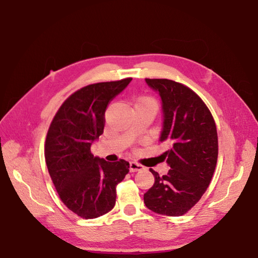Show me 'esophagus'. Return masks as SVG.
Listing matches in <instances>:
<instances>
[{
    "label": "esophagus",
    "instance_id": "1",
    "mask_svg": "<svg viewBox=\"0 0 258 258\" xmlns=\"http://www.w3.org/2000/svg\"><path fill=\"white\" fill-rule=\"evenodd\" d=\"M142 165H140L139 163H135V162H131L130 163V172H138L141 171L142 169Z\"/></svg>",
    "mask_w": 258,
    "mask_h": 258
}]
</instances>
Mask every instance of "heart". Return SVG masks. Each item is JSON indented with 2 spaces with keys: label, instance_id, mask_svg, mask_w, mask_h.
Instances as JSON below:
<instances>
[{
  "label": "heart",
  "instance_id": "heart-1",
  "mask_svg": "<svg viewBox=\"0 0 258 258\" xmlns=\"http://www.w3.org/2000/svg\"><path fill=\"white\" fill-rule=\"evenodd\" d=\"M136 105H145V106H149V107H151L152 109H154V111H156V108H157V103H156V101H155L153 97H149V96L142 97L141 100L138 102V104H136Z\"/></svg>",
  "mask_w": 258,
  "mask_h": 258
}]
</instances>
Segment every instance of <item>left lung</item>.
<instances>
[{
	"mask_svg": "<svg viewBox=\"0 0 258 258\" xmlns=\"http://www.w3.org/2000/svg\"><path fill=\"white\" fill-rule=\"evenodd\" d=\"M162 100L161 143L168 151L161 155L169 171L154 175V185L144 194L152 212L180 216L188 212L205 193L216 167L218 140L215 120L195 92L166 79H145Z\"/></svg>",
	"mask_w": 258,
	"mask_h": 258,
	"instance_id": "1",
	"label": "left lung"
}]
</instances>
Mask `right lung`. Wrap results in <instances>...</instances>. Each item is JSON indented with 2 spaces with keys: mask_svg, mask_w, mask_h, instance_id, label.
Instances as JSON below:
<instances>
[{
  "mask_svg": "<svg viewBox=\"0 0 258 258\" xmlns=\"http://www.w3.org/2000/svg\"><path fill=\"white\" fill-rule=\"evenodd\" d=\"M132 79L87 85L67 98L48 128L46 166L59 199L83 218H96L112 210L116 185L128 173L124 160L106 162L91 153L103 134L105 111Z\"/></svg>",
  "mask_w": 258,
  "mask_h": 258,
  "instance_id": "1",
  "label": "right lung"
}]
</instances>
